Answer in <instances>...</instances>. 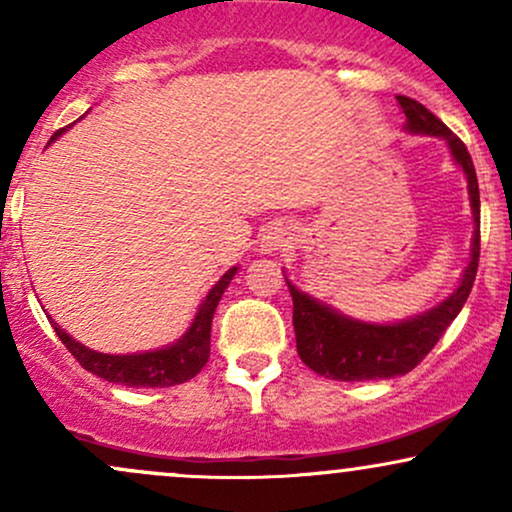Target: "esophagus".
I'll return each instance as SVG.
<instances>
[{
	"label": "esophagus",
	"instance_id": "obj_1",
	"mask_svg": "<svg viewBox=\"0 0 512 512\" xmlns=\"http://www.w3.org/2000/svg\"><path fill=\"white\" fill-rule=\"evenodd\" d=\"M286 240L279 236V233H267V236L262 238V250H267V252H272V250H279L281 245H284Z\"/></svg>",
	"mask_w": 512,
	"mask_h": 512
}]
</instances>
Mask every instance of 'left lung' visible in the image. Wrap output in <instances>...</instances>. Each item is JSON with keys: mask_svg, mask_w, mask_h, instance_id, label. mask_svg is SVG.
Wrapping results in <instances>:
<instances>
[{"mask_svg": "<svg viewBox=\"0 0 512 512\" xmlns=\"http://www.w3.org/2000/svg\"><path fill=\"white\" fill-rule=\"evenodd\" d=\"M402 108L404 129L409 134L421 137H440L448 144L452 161L467 175L469 204L474 216L472 236V257L464 267L457 289L445 298L443 303L433 305L426 313L399 322H363L339 313L332 305L317 301L308 293L296 289L289 279L293 298V330H296V349L301 361L315 373L344 383H358V380H387L395 375L409 373L411 368L424 361L428 351L438 344L450 322L460 315L462 305L467 303L479 267V182L474 173L472 156L455 134L438 120L431 110L414 98L397 96ZM286 276V274H284Z\"/></svg>", "mask_w": 512, "mask_h": 512, "instance_id": "8db88e82", "label": "left lung"}]
</instances>
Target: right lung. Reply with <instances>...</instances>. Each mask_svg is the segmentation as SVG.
I'll use <instances>...</instances> for the list:
<instances>
[{
  "instance_id": "right-lung-1",
  "label": "right lung",
  "mask_w": 512,
  "mask_h": 512,
  "mask_svg": "<svg viewBox=\"0 0 512 512\" xmlns=\"http://www.w3.org/2000/svg\"><path fill=\"white\" fill-rule=\"evenodd\" d=\"M64 129H57L55 137L48 144L55 142ZM238 267H231L226 274L211 286L202 305H199L195 320H192L190 330H187L178 342L163 346V349L144 351V354H101L76 342L69 332H64L60 325L50 317L52 327H55L57 337L67 346L69 354L84 366L88 373L98 375V378L108 380L115 385L127 387H170L192 380L204 363L209 361V342H211V320H214V310L219 305L223 291L228 289L231 279L236 276Z\"/></svg>"
}]
</instances>
